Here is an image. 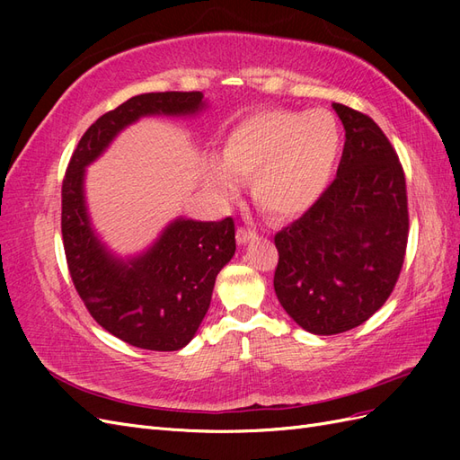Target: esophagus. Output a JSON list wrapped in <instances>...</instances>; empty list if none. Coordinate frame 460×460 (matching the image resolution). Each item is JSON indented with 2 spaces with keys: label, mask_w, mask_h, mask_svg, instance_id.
<instances>
[{
  "label": "esophagus",
  "mask_w": 460,
  "mask_h": 460,
  "mask_svg": "<svg viewBox=\"0 0 460 460\" xmlns=\"http://www.w3.org/2000/svg\"><path fill=\"white\" fill-rule=\"evenodd\" d=\"M235 240H238L240 245H247L257 240V234L252 230V228H245V226H240L238 232H235Z\"/></svg>",
  "instance_id": "esophagus-1"
}]
</instances>
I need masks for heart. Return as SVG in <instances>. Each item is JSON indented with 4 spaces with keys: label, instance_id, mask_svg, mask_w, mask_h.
Returning a JSON list of instances; mask_svg holds the SVG:
<instances>
[{
    "label": "heart",
    "instance_id": "heart-1",
    "mask_svg": "<svg viewBox=\"0 0 460 460\" xmlns=\"http://www.w3.org/2000/svg\"><path fill=\"white\" fill-rule=\"evenodd\" d=\"M343 136L328 109H261L228 132L222 157L207 164V184L234 198L252 178L257 205L272 218H296L324 196L341 155Z\"/></svg>",
    "mask_w": 460,
    "mask_h": 460
}]
</instances>
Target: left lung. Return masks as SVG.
<instances>
[{"label": "left lung", "mask_w": 460, "mask_h": 460, "mask_svg": "<svg viewBox=\"0 0 460 460\" xmlns=\"http://www.w3.org/2000/svg\"><path fill=\"white\" fill-rule=\"evenodd\" d=\"M345 128L338 174L320 201L274 235V291L316 336L357 328L392 296L409 240L405 172L370 117L333 103Z\"/></svg>", "instance_id": "8db88e82"}]
</instances>
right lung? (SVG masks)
I'll return each instance as SVG.
<instances>
[{"label": "right lung", "mask_w": 460, "mask_h": 460, "mask_svg": "<svg viewBox=\"0 0 460 460\" xmlns=\"http://www.w3.org/2000/svg\"><path fill=\"white\" fill-rule=\"evenodd\" d=\"M201 109V92L134 95L84 132L63 178L61 232L73 284L97 324L140 349L178 351L196 336L211 305L217 274L235 252L234 220L180 217L147 252L119 259L92 228L84 198L86 166L137 119L190 117Z\"/></svg>", "instance_id": "obj_1"}]
</instances>
